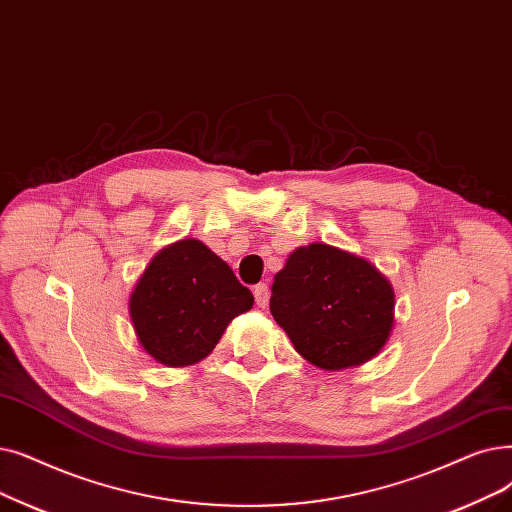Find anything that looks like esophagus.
<instances>
[{
	"label": "esophagus",
	"instance_id": "1",
	"mask_svg": "<svg viewBox=\"0 0 512 512\" xmlns=\"http://www.w3.org/2000/svg\"><path fill=\"white\" fill-rule=\"evenodd\" d=\"M253 295H255V301H257V305L259 307H265L268 305V299H270V288H268V284H257L255 288H253Z\"/></svg>",
	"mask_w": 512,
	"mask_h": 512
}]
</instances>
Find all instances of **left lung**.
Returning <instances> with one entry per match:
<instances>
[{"instance_id": "8db88e82", "label": "left lung", "mask_w": 512, "mask_h": 512, "mask_svg": "<svg viewBox=\"0 0 512 512\" xmlns=\"http://www.w3.org/2000/svg\"><path fill=\"white\" fill-rule=\"evenodd\" d=\"M393 307V288L372 263L318 242L291 253L270 299L295 349L324 370L374 358L389 339Z\"/></svg>"}]
</instances>
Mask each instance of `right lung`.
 I'll return each mask as SVG.
<instances>
[{
	"label": "right lung",
	"mask_w": 512,
	"mask_h": 512,
	"mask_svg": "<svg viewBox=\"0 0 512 512\" xmlns=\"http://www.w3.org/2000/svg\"><path fill=\"white\" fill-rule=\"evenodd\" d=\"M253 295L201 240H180L150 261L129 299L138 341L165 366H190L213 351Z\"/></svg>",
	"instance_id": "add662e5"
}]
</instances>
